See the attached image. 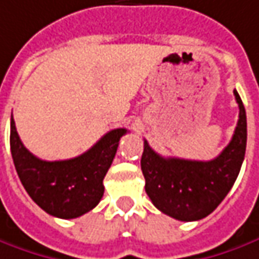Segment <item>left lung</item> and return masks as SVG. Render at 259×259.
I'll return each mask as SVG.
<instances>
[{
    "label": "left lung",
    "instance_id": "1",
    "mask_svg": "<svg viewBox=\"0 0 259 259\" xmlns=\"http://www.w3.org/2000/svg\"><path fill=\"white\" fill-rule=\"evenodd\" d=\"M238 123L226 149L210 161L161 157L144 140L140 166L146 193L152 203L170 217L197 221L218 207L238 177L247 147V115L240 95Z\"/></svg>",
    "mask_w": 259,
    "mask_h": 259
}]
</instances>
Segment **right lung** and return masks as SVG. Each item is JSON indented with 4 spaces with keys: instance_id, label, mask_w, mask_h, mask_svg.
I'll use <instances>...</instances> for the list:
<instances>
[{
    "instance_id": "1",
    "label": "right lung",
    "mask_w": 259,
    "mask_h": 259,
    "mask_svg": "<svg viewBox=\"0 0 259 259\" xmlns=\"http://www.w3.org/2000/svg\"><path fill=\"white\" fill-rule=\"evenodd\" d=\"M126 133V129L110 130L78 157L47 161L22 144L11 115L12 160L24 189L42 210L58 218H76L99 204L105 191L103 179Z\"/></svg>"
}]
</instances>
